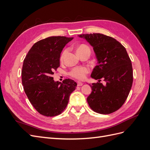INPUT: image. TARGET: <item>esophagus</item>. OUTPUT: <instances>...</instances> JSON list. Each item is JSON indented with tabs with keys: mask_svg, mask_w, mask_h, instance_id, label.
<instances>
[{
	"mask_svg": "<svg viewBox=\"0 0 150 150\" xmlns=\"http://www.w3.org/2000/svg\"><path fill=\"white\" fill-rule=\"evenodd\" d=\"M83 83L81 82H79V81H78V82L77 83V86H83Z\"/></svg>",
	"mask_w": 150,
	"mask_h": 150,
	"instance_id": "obj_1",
	"label": "esophagus"
}]
</instances>
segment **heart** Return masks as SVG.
Wrapping results in <instances>:
<instances>
[{
    "instance_id": "obj_1",
    "label": "heart",
    "mask_w": 150,
    "mask_h": 150,
    "mask_svg": "<svg viewBox=\"0 0 150 150\" xmlns=\"http://www.w3.org/2000/svg\"><path fill=\"white\" fill-rule=\"evenodd\" d=\"M77 53H81L84 51H90V49L88 46L85 44H81L76 47ZM65 51L62 52L61 55V58L63 57L65 54ZM89 70L88 67L84 66L76 67L72 68L69 72V75L72 78H74L78 80H83L86 78V76L89 73Z\"/></svg>"
}]
</instances>
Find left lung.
Masks as SVG:
<instances>
[{
    "label": "left lung",
    "instance_id": "left-lung-1",
    "mask_svg": "<svg viewBox=\"0 0 150 150\" xmlns=\"http://www.w3.org/2000/svg\"><path fill=\"white\" fill-rule=\"evenodd\" d=\"M79 36L93 46L98 63L91 76L98 82L90 85L92 92L87 98L89 106L99 114H110L122 106L132 86L130 58L125 47L110 36L99 33ZM101 79L106 82L104 85L100 83Z\"/></svg>",
    "mask_w": 150,
    "mask_h": 150
}]
</instances>
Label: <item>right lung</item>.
Returning a JSON list of instances; mask_svg holds the SVG:
<instances>
[{
    "label": "right lung",
    "instance_id": "1",
    "mask_svg": "<svg viewBox=\"0 0 150 150\" xmlns=\"http://www.w3.org/2000/svg\"><path fill=\"white\" fill-rule=\"evenodd\" d=\"M73 38L52 36L35 42L25 56L22 83L29 101L38 112L55 116L64 111L77 83L66 79L55 82L52 74L60 66L63 48Z\"/></svg>",
    "mask_w": 150,
    "mask_h": 150
}]
</instances>
